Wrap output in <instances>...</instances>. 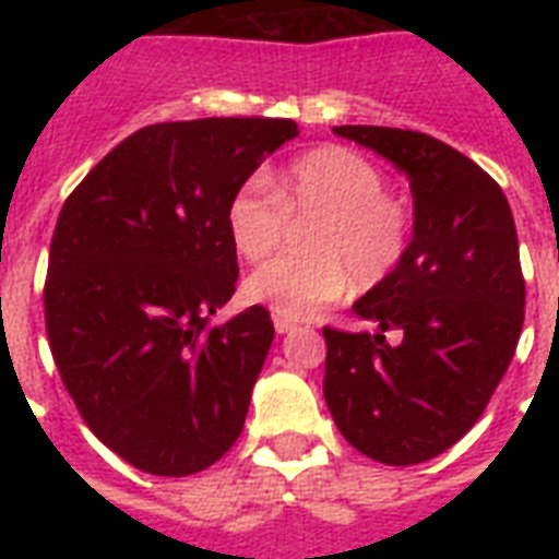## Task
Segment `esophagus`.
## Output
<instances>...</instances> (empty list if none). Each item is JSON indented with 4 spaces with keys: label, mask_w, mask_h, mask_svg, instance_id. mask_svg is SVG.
<instances>
[{
    "label": "esophagus",
    "mask_w": 559,
    "mask_h": 559,
    "mask_svg": "<svg viewBox=\"0 0 559 559\" xmlns=\"http://www.w3.org/2000/svg\"><path fill=\"white\" fill-rule=\"evenodd\" d=\"M296 328V322H289V319H281V316H275V331L278 333H287Z\"/></svg>",
    "instance_id": "obj_1"
}]
</instances>
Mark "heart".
I'll return each instance as SVG.
<instances>
[{"label":"heart","instance_id":"1","mask_svg":"<svg viewBox=\"0 0 559 559\" xmlns=\"http://www.w3.org/2000/svg\"><path fill=\"white\" fill-rule=\"evenodd\" d=\"M249 179L226 205V231L243 261H261L281 243L287 217L301 228L307 252L272 258L246 278L252 305L281 319H310L350 287L380 284L408 243V214L385 193L377 165L345 147H319L266 179Z\"/></svg>","mask_w":559,"mask_h":559}]
</instances>
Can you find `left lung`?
I'll return each instance as SVG.
<instances>
[{
  "label": "left lung",
  "mask_w": 559,
  "mask_h": 559,
  "mask_svg": "<svg viewBox=\"0 0 559 559\" xmlns=\"http://www.w3.org/2000/svg\"><path fill=\"white\" fill-rule=\"evenodd\" d=\"M406 174L412 240L354 301L377 333L324 328V403L368 459L420 464L473 429L511 366L525 319L520 240L502 188L450 144L394 127H333ZM385 330H400L397 346Z\"/></svg>",
  "instance_id": "8db88e82"
}]
</instances>
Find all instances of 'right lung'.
I'll list each match as a JSON object with an SVG mask.
<instances>
[{"label":"right lung","instance_id":"obj_1","mask_svg":"<svg viewBox=\"0 0 559 559\" xmlns=\"http://www.w3.org/2000/svg\"><path fill=\"white\" fill-rule=\"evenodd\" d=\"M289 118H197L127 135L57 217L46 331L86 426L151 476L211 467L243 432L272 328L235 296L231 193L281 144Z\"/></svg>","mask_w":559,"mask_h":559}]
</instances>
